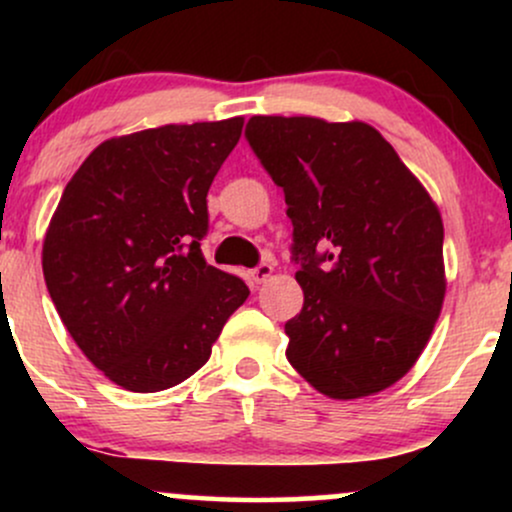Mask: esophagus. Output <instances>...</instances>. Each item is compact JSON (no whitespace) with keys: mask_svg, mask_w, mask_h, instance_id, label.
I'll return each mask as SVG.
<instances>
[{"mask_svg":"<svg viewBox=\"0 0 512 512\" xmlns=\"http://www.w3.org/2000/svg\"><path fill=\"white\" fill-rule=\"evenodd\" d=\"M272 272H274V264L272 262H262V264H257L255 269H252V279L257 281V284H264V281L269 279V276H272Z\"/></svg>","mask_w":512,"mask_h":512,"instance_id":"obj_1","label":"esophagus"}]
</instances>
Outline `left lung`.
Listing matches in <instances>:
<instances>
[{"label": "left lung", "instance_id": "obj_1", "mask_svg": "<svg viewBox=\"0 0 512 512\" xmlns=\"http://www.w3.org/2000/svg\"><path fill=\"white\" fill-rule=\"evenodd\" d=\"M245 137L284 190L301 264L286 358L332 399L383 392L409 373L443 308L436 202L366 122L255 115Z\"/></svg>", "mask_w": 512, "mask_h": 512}]
</instances>
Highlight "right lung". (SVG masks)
<instances>
[{
    "label": "right lung",
    "instance_id": "1",
    "mask_svg": "<svg viewBox=\"0 0 512 512\" xmlns=\"http://www.w3.org/2000/svg\"><path fill=\"white\" fill-rule=\"evenodd\" d=\"M243 117L113 137L64 187L45 233L43 274L64 327L129 392L182 383L250 289L204 260L207 192Z\"/></svg>",
    "mask_w": 512,
    "mask_h": 512
}]
</instances>
